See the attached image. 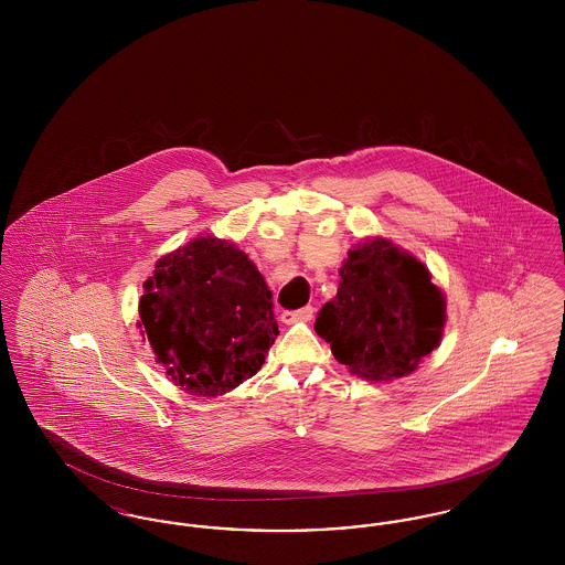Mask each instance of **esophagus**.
<instances>
[{
	"mask_svg": "<svg viewBox=\"0 0 565 565\" xmlns=\"http://www.w3.org/2000/svg\"><path fill=\"white\" fill-rule=\"evenodd\" d=\"M313 320V307H302L298 311H284L281 313V322L296 323V322H311Z\"/></svg>",
	"mask_w": 565,
	"mask_h": 565,
	"instance_id": "1",
	"label": "esophagus"
}]
</instances>
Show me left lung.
I'll use <instances>...</instances> for the list:
<instances>
[{
  "label": "left lung",
  "mask_w": 565,
  "mask_h": 565,
  "mask_svg": "<svg viewBox=\"0 0 565 565\" xmlns=\"http://www.w3.org/2000/svg\"><path fill=\"white\" fill-rule=\"evenodd\" d=\"M339 277L316 332L351 375L390 383L417 371L440 345L447 300L417 256L369 237L348 252Z\"/></svg>",
  "instance_id": "left-lung-1"
}]
</instances>
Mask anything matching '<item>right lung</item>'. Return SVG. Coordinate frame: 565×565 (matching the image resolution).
<instances>
[{"label":"right lung","mask_w":565,"mask_h":565,"mask_svg":"<svg viewBox=\"0 0 565 565\" xmlns=\"http://www.w3.org/2000/svg\"><path fill=\"white\" fill-rule=\"evenodd\" d=\"M137 328L167 379L203 398L256 375L279 334L263 273L237 243L214 235L157 260L143 281Z\"/></svg>","instance_id":"1"}]
</instances>
